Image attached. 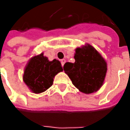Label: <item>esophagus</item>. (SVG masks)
Masks as SVG:
<instances>
[{"label": "esophagus", "mask_w": 130, "mask_h": 130, "mask_svg": "<svg viewBox=\"0 0 130 130\" xmlns=\"http://www.w3.org/2000/svg\"><path fill=\"white\" fill-rule=\"evenodd\" d=\"M61 65L63 66L64 63H66V60H65V59H61Z\"/></svg>", "instance_id": "34e87169"}]
</instances>
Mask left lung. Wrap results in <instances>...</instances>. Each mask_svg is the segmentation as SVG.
<instances>
[{"mask_svg": "<svg viewBox=\"0 0 130 130\" xmlns=\"http://www.w3.org/2000/svg\"><path fill=\"white\" fill-rule=\"evenodd\" d=\"M74 58L75 62L66 63L63 70L74 87L85 94L98 91L107 73V63L104 58L88 43L77 47Z\"/></svg>", "mask_w": 130, "mask_h": 130, "instance_id": "left-lung-1", "label": "left lung"}]
</instances>
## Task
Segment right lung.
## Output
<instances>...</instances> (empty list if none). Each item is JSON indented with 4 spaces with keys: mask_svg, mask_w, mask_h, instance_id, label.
Masks as SVG:
<instances>
[{
    "mask_svg": "<svg viewBox=\"0 0 130 130\" xmlns=\"http://www.w3.org/2000/svg\"><path fill=\"white\" fill-rule=\"evenodd\" d=\"M61 72L63 67L58 60L49 61L41 53L29 60L24 70L23 81L31 92L40 94L52 86L53 78Z\"/></svg>",
    "mask_w": 130,
    "mask_h": 130,
    "instance_id": "add662e5",
    "label": "right lung"
}]
</instances>
